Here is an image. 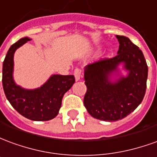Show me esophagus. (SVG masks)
<instances>
[{
    "mask_svg": "<svg viewBox=\"0 0 157 157\" xmlns=\"http://www.w3.org/2000/svg\"><path fill=\"white\" fill-rule=\"evenodd\" d=\"M74 75L76 81H79L81 77H82V70L81 69H75L74 71Z\"/></svg>",
    "mask_w": 157,
    "mask_h": 157,
    "instance_id": "esophagus-1",
    "label": "esophagus"
}]
</instances>
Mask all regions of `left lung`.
<instances>
[{
    "label": "left lung",
    "instance_id": "8db88e82",
    "mask_svg": "<svg viewBox=\"0 0 157 157\" xmlns=\"http://www.w3.org/2000/svg\"><path fill=\"white\" fill-rule=\"evenodd\" d=\"M116 38L118 55L87 65L84 71L87 88L84 105L90 115L103 121H117L131 113L141 103L146 90L148 66L143 53L127 37ZM122 63L128 75L112 80Z\"/></svg>",
    "mask_w": 157,
    "mask_h": 157
}]
</instances>
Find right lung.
I'll return each instance as SVG.
<instances>
[{"label":"right lung","mask_w":157,"mask_h":157,"mask_svg":"<svg viewBox=\"0 0 157 157\" xmlns=\"http://www.w3.org/2000/svg\"><path fill=\"white\" fill-rule=\"evenodd\" d=\"M30 40L25 37L10 47L3 61L2 85L7 100L21 115L33 121H47L57 116L63 96L75 83V77L52 75L44 85L33 90L17 85L13 79L14 53Z\"/></svg>","instance_id":"add662e5"}]
</instances>
